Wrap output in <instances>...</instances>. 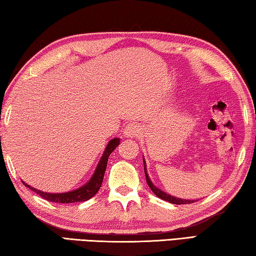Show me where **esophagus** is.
<instances>
[{"label": "esophagus", "instance_id": "34e87169", "mask_svg": "<svg viewBox=\"0 0 256 256\" xmlns=\"http://www.w3.org/2000/svg\"><path fill=\"white\" fill-rule=\"evenodd\" d=\"M140 130L141 128H140V126H138V124L130 123L124 128V136H128V138H132L134 136H136V134L140 132Z\"/></svg>", "mask_w": 256, "mask_h": 256}]
</instances>
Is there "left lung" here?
Returning <instances> with one entry per match:
<instances>
[{
	"instance_id": "obj_1",
	"label": "left lung",
	"mask_w": 256,
	"mask_h": 256,
	"mask_svg": "<svg viewBox=\"0 0 256 256\" xmlns=\"http://www.w3.org/2000/svg\"><path fill=\"white\" fill-rule=\"evenodd\" d=\"M144 174H146V183H148L150 190H152V192H154V193L156 194V196H157L159 198H162V200L170 202V203H172V204H188V203H193V202H194V201H190V200H182V198H174V196H170V194L162 192V190H159V188H156V186H154L152 183H151V180H150L149 176H148V172H146V164H144Z\"/></svg>"
}]
</instances>
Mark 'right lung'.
<instances>
[{
    "label": "right lung",
    "instance_id": "obj_1",
    "mask_svg": "<svg viewBox=\"0 0 256 256\" xmlns=\"http://www.w3.org/2000/svg\"><path fill=\"white\" fill-rule=\"evenodd\" d=\"M120 144V138H115L112 140L110 141V144H107L105 152L102 156L100 162H99L98 166L94 170V174L92 177V180H89V183H86V185L82 186V188L71 190V192H66V193H46V192H42V190H38L34 188H30L29 185L24 183L27 188H29L34 192H36L37 194L45 198V200L50 201V202H55V203H74V202H84L92 198L94 194H96L99 188H100L102 180H104V175H105V170L107 167V162L108 158H110V154L114 151V149Z\"/></svg>",
    "mask_w": 256,
    "mask_h": 256
}]
</instances>
